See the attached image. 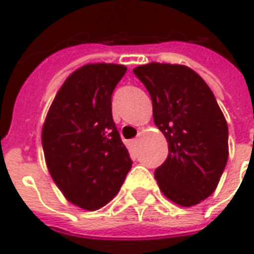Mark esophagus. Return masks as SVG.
<instances>
[{"label":"esophagus","mask_w":254,"mask_h":254,"mask_svg":"<svg viewBox=\"0 0 254 254\" xmlns=\"http://www.w3.org/2000/svg\"><path fill=\"white\" fill-rule=\"evenodd\" d=\"M131 144H132V145H137V144H138V139H132Z\"/></svg>","instance_id":"1"}]
</instances>
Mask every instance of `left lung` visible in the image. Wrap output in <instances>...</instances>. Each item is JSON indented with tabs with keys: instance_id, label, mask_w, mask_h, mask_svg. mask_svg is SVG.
I'll return each instance as SVG.
<instances>
[{
	"instance_id": "8db88e82",
	"label": "left lung",
	"mask_w": 254,
	"mask_h": 254,
	"mask_svg": "<svg viewBox=\"0 0 254 254\" xmlns=\"http://www.w3.org/2000/svg\"><path fill=\"white\" fill-rule=\"evenodd\" d=\"M132 72L152 99L155 126L169 154L156 168L163 194L182 207L210 197L228 161V124L214 93L191 68L149 63Z\"/></svg>"
}]
</instances>
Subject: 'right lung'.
I'll list each match as a JSON object with an SVG mask.
<instances>
[{
    "instance_id": "1",
    "label": "right lung",
    "mask_w": 254,
    "mask_h": 254,
    "mask_svg": "<svg viewBox=\"0 0 254 254\" xmlns=\"http://www.w3.org/2000/svg\"><path fill=\"white\" fill-rule=\"evenodd\" d=\"M127 68L86 64L65 79L42 130L44 158L68 201L95 211L115 197L131 169L112 116V95Z\"/></svg>"
}]
</instances>
